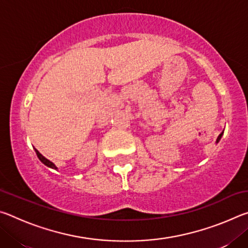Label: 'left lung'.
Segmentation results:
<instances>
[{"mask_svg": "<svg viewBox=\"0 0 248 248\" xmlns=\"http://www.w3.org/2000/svg\"><path fill=\"white\" fill-rule=\"evenodd\" d=\"M222 134H223V132H222V133H220V136H219V137H217V142H219V141L221 140V137H222Z\"/></svg>", "mask_w": 248, "mask_h": 248, "instance_id": "obj_1", "label": "left lung"}]
</instances>
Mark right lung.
Returning <instances> with one entry per match:
<instances>
[{
	"label": "right lung",
	"instance_id": "obj_1",
	"mask_svg": "<svg viewBox=\"0 0 248 248\" xmlns=\"http://www.w3.org/2000/svg\"><path fill=\"white\" fill-rule=\"evenodd\" d=\"M35 152H36V154H37V156H38V158L41 161V163H44V164H45L46 166H48V167H50V169H53V170H58V167H57L56 165H54L52 162H50L48 158H46V157L44 156V155H41V154L39 153L38 150L35 149Z\"/></svg>",
	"mask_w": 248,
	"mask_h": 248
}]
</instances>
